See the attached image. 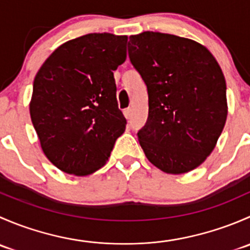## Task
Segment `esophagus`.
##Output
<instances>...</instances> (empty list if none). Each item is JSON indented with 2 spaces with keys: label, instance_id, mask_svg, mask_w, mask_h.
<instances>
[{
  "label": "esophagus",
  "instance_id": "esophagus-1",
  "mask_svg": "<svg viewBox=\"0 0 250 250\" xmlns=\"http://www.w3.org/2000/svg\"><path fill=\"white\" fill-rule=\"evenodd\" d=\"M123 113H125V118H127V120H129V118L132 117V109H125V111H123Z\"/></svg>",
  "mask_w": 250,
  "mask_h": 250
}]
</instances>
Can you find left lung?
Returning <instances> with one entry per match:
<instances>
[{"label":"left lung","mask_w":250,"mask_h":250,"mask_svg":"<svg viewBox=\"0 0 250 250\" xmlns=\"http://www.w3.org/2000/svg\"><path fill=\"white\" fill-rule=\"evenodd\" d=\"M130 62L148 94V117L138 132L147 160L168 174L193 170L214 150L228 117L226 82L206 47L175 35L129 36Z\"/></svg>","instance_id":"8db88e82"}]
</instances>
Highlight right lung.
I'll return each instance as SVG.
<instances>
[{
  "label": "right lung",
  "mask_w": 250,
  "mask_h": 250,
  "mask_svg": "<svg viewBox=\"0 0 250 250\" xmlns=\"http://www.w3.org/2000/svg\"><path fill=\"white\" fill-rule=\"evenodd\" d=\"M127 40L106 32L70 40L36 74L30 116L42 151L62 172L94 173L125 132L113 71L127 58Z\"/></svg>",
  "instance_id": "1"
}]
</instances>
